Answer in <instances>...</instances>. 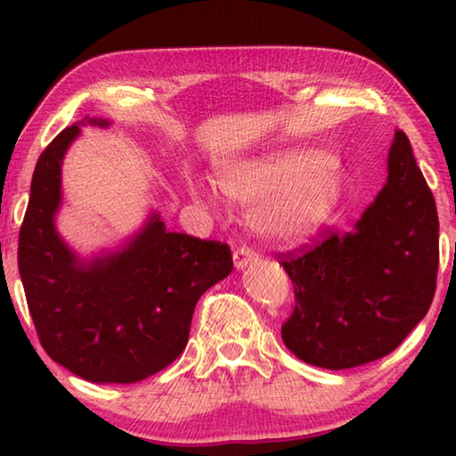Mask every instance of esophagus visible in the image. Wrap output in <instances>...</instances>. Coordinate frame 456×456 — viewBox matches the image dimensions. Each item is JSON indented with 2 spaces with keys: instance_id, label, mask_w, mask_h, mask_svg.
<instances>
[{
  "instance_id": "34e87169",
  "label": "esophagus",
  "mask_w": 456,
  "mask_h": 456,
  "mask_svg": "<svg viewBox=\"0 0 456 456\" xmlns=\"http://www.w3.org/2000/svg\"><path fill=\"white\" fill-rule=\"evenodd\" d=\"M256 261H257V253L251 251L249 247H241V249H237L233 253V265L237 272H241V269H245L247 265L256 264Z\"/></svg>"
}]
</instances>
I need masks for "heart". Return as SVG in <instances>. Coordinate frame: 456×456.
<instances>
[{
	"label": "heart",
	"mask_w": 456,
	"mask_h": 456,
	"mask_svg": "<svg viewBox=\"0 0 456 456\" xmlns=\"http://www.w3.org/2000/svg\"><path fill=\"white\" fill-rule=\"evenodd\" d=\"M344 171L336 157L314 149H281L231 165L221 189L239 203L256 207V225L273 241H297L315 233L344 195ZM199 205L217 203V189L189 181Z\"/></svg>",
	"instance_id": "obj_1"
}]
</instances>
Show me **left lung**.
<instances>
[{
  "label": "left lung",
  "mask_w": 456,
  "mask_h": 456,
  "mask_svg": "<svg viewBox=\"0 0 456 456\" xmlns=\"http://www.w3.org/2000/svg\"><path fill=\"white\" fill-rule=\"evenodd\" d=\"M281 265L296 291L281 328L293 356L346 370L403 344L428 312L438 272L435 197L403 130L388 151V179L352 231Z\"/></svg>",
  "instance_id": "8db88e82"
}]
</instances>
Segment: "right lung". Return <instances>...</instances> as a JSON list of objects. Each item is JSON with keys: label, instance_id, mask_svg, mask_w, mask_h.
<instances>
[{"label": "right lung", "instance_id": "obj_1", "mask_svg": "<svg viewBox=\"0 0 456 456\" xmlns=\"http://www.w3.org/2000/svg\"><path fill=\"white\" fill-rule=\"evenodd\" d=\"M82 118L37 159L20 231L18 267L48 356L94 384H133L160 372L189 342L199 297L231 273V249L167 231L157 211L118 245L82 256L60 235L61 165Z\"/></svg>", "mask_w": 456, "mask_h": 456}]
</instances>
